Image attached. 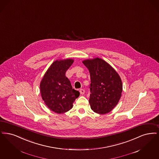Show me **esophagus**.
Listing matches in <instances>:
<instances>
[{"label": "esophagus", "instance_id": "34e87169", "mask_svg": "<svg viewBox=\"0 0 159 159\" xmlns=\"http://www.w3.org/2000/svg\"><path fill=\"white\" fill-rule=\"evenodd\" d=\"M80 93L81 94L83 95L85 93V90H84V89H80Z\"/></svg>", "mask_w": 159, "mask_h": 159}]
</instances>
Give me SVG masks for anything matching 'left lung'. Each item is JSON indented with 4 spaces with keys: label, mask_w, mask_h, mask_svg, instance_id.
Masks as SVG:
<instances>
[{
    "label": "left lung",
    "mask_w": 159,
    "mask_h": 159,
    "mask_svg": "<svg viewBox=\"0 0 159 159\" xmlns=\"http://www.w3.org/2000/svg\"><path fill=\"white\" fill-rule=\"evenodd\" d=\"M83 63L90 72L89 103L91 109L100 114L110 112L121 97L122 84L120 76L102 59H87Z\"/></svg>",
    "instance_id": "8db88e82"
}]
</instances>
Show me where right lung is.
Listing matches in <instances>:
<instances>
[{"label": "right lung", "instance_id": "obj_1", "mask_svg": "<svg viewBox=\"0 0 159 159\" xmlns=\"http://www.w3.org/2000/svg\"><path fill=\"white\" fill-rule=\"evenodd\" d=\"M70 59L53 62L40 83L42 98L51 111L63 113L72 109L73 103L80 93L72 89L65 76L66 70L73 63Z\"/></svg>", "mask_w": 159, "mask_h": 159}]
</instances>
